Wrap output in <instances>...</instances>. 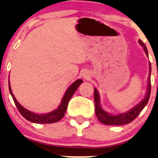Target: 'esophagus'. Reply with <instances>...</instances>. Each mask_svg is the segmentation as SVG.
I'll list each match as a JSON object with an SVG mask.
<instances>
[{"instance_id": "34e87169", "label": "esophagus", "mask_w": 158, "mask_h": 158, "mask_svg": "<svg viewBox=\"0 0 158 158\" xmlns=\"http://www.w3.org/2000/svg\"><path fill=\"white\" fill-rule=\"evenodd\" d=\"M83 77L85 78V79H89V74H88V73H83Z\"/></svg>"}]
</instances>
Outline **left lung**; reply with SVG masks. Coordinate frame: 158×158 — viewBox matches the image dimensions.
<instances>
[{"label": "left lung", "mask_w": 158, "mask_h": 158, "mask_svg": "<svg viewBox=\"0 0 158 158\" xmlns=\"http://www.w3.org/2000/svg\"><path fill=\"white\" fill-rule=\"evenodd\" d=\"M138 43L141 47L144 48V52H146L147 56H148V52L147 47H146L145 44L139 40ZM151 63H149V76H148V88L146 91V95L144 98L141 101V102L129 111H126L125 113H122L119 114H109V113L106 112V111L102 109V108L100 106V98L99 94H98V91L95 88H94V100H95V114H96L97 118L98 120L105 125H126V124L130 123L132 121L135 120L138 114L141 113L143 109L145 107L146 105L148 104V101L150 98V95H151Z\"/></svg>", "instance_id": "left-lung-1"}]
</instances>
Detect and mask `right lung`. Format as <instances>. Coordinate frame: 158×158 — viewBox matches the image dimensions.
<instances>
[{"label": "right lung", "mask_w": 158, "mask_h": 158, "mask_svg": "<svg viewBox=\"0 0 158 158\" xmlns=\"http://www.w3.org/2000/svg\"><path fill=\"white\" fill-rule=\"evenodd\" d=\"M83 81L82 79H78V80L75 81L73 84L68 88L66 90V93H65L64 96H63V99H62L61 103L59 106V107L54 111H51L49 113H47V114H36V113H33L31 111H28L25 108H23L14 97V94H13L12 91H11V88L10 85V81L8 82V86H9V91L10 93L12 96L13 99H14V103H15L16 106H17V109L20 111V114H22L23 118L27 119V120L30 121V122H33V123H37V124H49V123H54L60 119L63 118L64 116L65 113H66V109H67L68 103L70 98L73 95L74 92H76V89L79 86L81 83H82Z\"/></svg>", "instance_id": "add662e5"}]
</instances>
